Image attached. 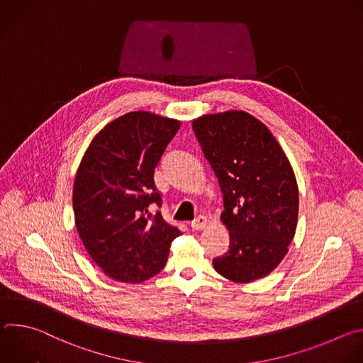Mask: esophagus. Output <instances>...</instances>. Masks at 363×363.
<instances>
[{"label":"esophagus","mask_w":363,"mask_h":363,"mask_svg":"<svg viewBox=\"0 0 363 363\" xmlns=\"http://www.w3.org/2000/svg\"><path fill=\"white\" fill-rule=\"evenodd\" d=\"M205 225H206V218H205V217H202V216L196 217V218L191 223V228H192V230H195V231L205 228Z\"/></svg>","instance_id":"obj_1"}]
</instances>
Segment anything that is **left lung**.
Listing matches in <instances>:
<instances>
[{
  "label": "left lung",
  "instance_id": "left-lung-1",
  "mask_svg": "<svg viewBox=\"0 0 363 363\" xmlns=\"http://www.w3.org/2000/svg\"><path fill=\"white\" fill-rule=\"evenodd\" d=\"M192 129L218 178L230 231V250L214 258V269L235 283L262 279L280 264L296 233L293 168L267 126L247 112L203 115Z\"/></svg>",
  "mask_w": 363,
  "mask_h": 363
}]
</instances>
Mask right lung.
<instances>
[{"instance_id":"add662e5","label":"right lung","mask_w":363,"mask_h":363,"mask_svg":"<svg viewBox=\"0 0 363 363\" xmlns=\"http://www.w3.org/2000/svg\"><path fill=\"white\" fill-rule=\"evenodd\" d=\"M181 122L130 112L103 128L76 174L73 210L77 233L93 262L111 279L142 283L167 264L181 231L150 205L162 198L153 172Z\"/></svg>"}]
</instances>
